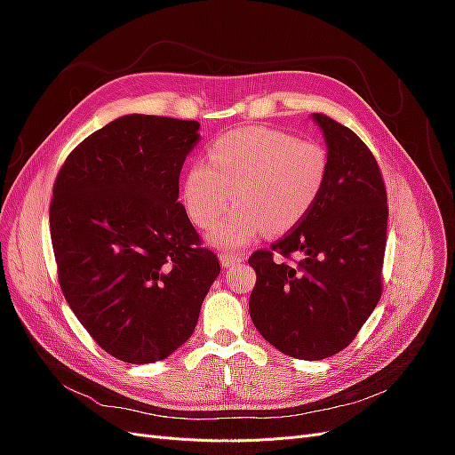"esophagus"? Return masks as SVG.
Wrapping results in <instances>:
<instances>
[{
    "label": "esophagus",
    "mask_w": 455,
    "mask_h": 455,
    "mask_svg": "<svg viewBox=\"0 0 455 455\" xmlns=\"http://www.w3.org/2000/svg\"><path fill=\"white\" fill-rule=\"evenodd\" d=\"M244 259L246 258L241 252H224V254H220V261H222L224 267H233V266H237V264H243Z\"/></svg>",
    "instance_id": "34e87169"
}]
</instances>
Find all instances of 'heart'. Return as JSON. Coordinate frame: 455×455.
<instances>
[{
    "label": "heart",
    "mask_w": 455,
    "mask_h": 455,
    "mask_svg": "<svg viewBox=\"0 0 455 455\" xmlns=\"http://www.w3.org/2000/svg\"><path fill=\"white\" fill-rule=\"evenodd\" d=\"M209 163H194L182 180V203L197 228H212L231 201L237 209L211 231L218 249H241L266 229H294L323 196L330 157L324 146L279 129L246 127L212 142Z\"/></svg>",
    "instance_id": "b5f03b06"
}]
</instances>
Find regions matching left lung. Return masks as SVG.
<instances>
[{
	"label": "left lung",
	"mask_w": 455,
	"mask_h": 455,
	"mask_svg": "<svg viewBox=\"0 0 455 455\" xmlns=\"http://www.w3.org/2000/svg\"><path fill=\"white\" fill-rule=\"evenodd\" d=\"M330 172L313 211L269 249L256 251L251 319L273 347L301 361L346 349L378 306L387 241V191L376 157L351 129L313 114ZM275 253L299 260L274 259Z\"/></svg>",
	"instance_id": "obj_1"
}]
</instances>
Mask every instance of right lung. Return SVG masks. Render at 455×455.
Masks as SVG:
<instances>
[{
	"label": "right lung",
	"mask_w": 455,
	"mask_h": 455,
	"mask_svg": "<svg viewBox=\"0 0 455 455\" xmlns=\"http://www.w3.org/2000/svg\"><path fill=\"white\" fill-rule=\"evenodd\" d=\"M199 123L123 116L66 157L52 186L51 241L62 294L116 359H167L194 334L220 275L178 182Z\"/></svg>",
	"instance_id": "add662e5"
}]
</instances>
